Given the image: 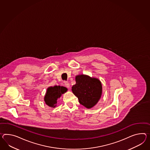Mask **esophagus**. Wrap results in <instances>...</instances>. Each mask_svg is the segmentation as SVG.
Returning a JSON list of instances; mask_svg holds the SVG:
<instances>
[{
	"instance_id": "esophagus-1",
	"label": "esophagus",
	"mask_w": 150,
	"mask_h": 150,
	"mask_svg": "<svg viewBox=\"0 0 150 150\" xmlns=\"http://www.w3.org/2000/svg\"><path fill=\"white\" fill-rule=\"evenodd\" d=\"M64 86L67 88H70V84L68 82H64Z\"/></svg>"
}]
</instances>
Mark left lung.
<instances>
[{"mask_svg": "<svg viewBox=\"0 0 150 150\" xmlns=\"http://www.w3.org/2000/svg\"><path fill=\"white\" fill-rule=\"evenodd\" d=\"M75 81L76 84L71 89L74 94L82 105L88 109L91 108L96 105L102 95L101 81L83 74L76 76Z\"/></svg>", "mask_w": 150, "mask_h": 150, "instance_id": "1", "label": "left lung"}]
</instances>
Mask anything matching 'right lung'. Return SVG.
Masks as SVG:
<instances>
[{"label": "right lung", "mask_w": 150, "mask_h": 150, "mask_svg": "<svg viewBox=\"0 0 150 150\" xmlns=\"http://www.w3.org/2000/svg\"><path fill=\"white\" fill-rule=\"evenodd\" d=\"M67 90V88L60 86L50 87L47 89V93L44 96V101L48 106L54 108L56 106L57 99L61 97L62 94L65 93Z\"/></svg>", "instance_id": "right-lung-1"}]
</instances>
